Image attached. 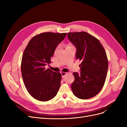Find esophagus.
Masks as SVG:
<instances>
[{
  "mask_svg": "<svg viewBox=\"0 0 127 127\" xmlns=\"http://www.w3.org/2000/svg\"><path fill=\"white\" fill-rule=\"evenodd\" d=\"M61 75H62V77L64 78V77H65V76L67 75V73L66 72H61Z\"/></svg>",
  "mask_w": 127,
  "mask_h": 127,
  "instance_id": "1",
  "label": "esophagus"
}]
</instances>
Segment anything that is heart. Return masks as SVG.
I'll return each mask as SVG.
<instances>
[{
    "mask_svg": "<svg viewBox=\"0 0 127 127\" xmlns=\"http://www.w3.org/2000/svg\"><path fill=\"white\" fill-rule=\"evenodd\" d=\"M70 46H71V45H70V44H68V45L67 46V47H70Z\"/></svg>",
    "mask_w": 127,
    "mask_h": 127,
    "instance_id": "b5f03b06",
    "label": "heart"
}]
</instances>
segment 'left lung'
<instances>
[{"instance_id": "obj_1", "label": "left lung", "mask_w": 127, "mask_h": 127, "mask_svg": "<svg viewBox=\"0 0 127 127\" xmlns=\"http://www.w3.org/2000/svg\"><path fill=\"white\" fill-rule=\"evenodd\" d=\"M68 39L77 49L76 58L81 61L80 73L74 72L72 93L80 99L95 96L104 84L108 60L104 49L96 38L85 32L68 33Z\"/></svg>"}]
</instances>
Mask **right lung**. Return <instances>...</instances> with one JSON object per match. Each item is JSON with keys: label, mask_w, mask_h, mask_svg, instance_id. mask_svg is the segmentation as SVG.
I'll use <instances>...</instances> for the list:
<instances>
[{"label": "right lung", "mask_w": 127, "mask_h": 127, "mask_svg": "<svg viewBox=\"0 0 127 127\" xmlns=\"http://www.w3.org/2000/svg\"><path fill=\"white\" fill-rule=\"evenodd\" d=\"M67 33H42L30 40L24 50L21 71L25 86L33 97L48 101L55 97L60 86L61 74L45 69L51 63L58 44Z\"/></svg>", "instance_id": "add662e5"}]
</instances>
